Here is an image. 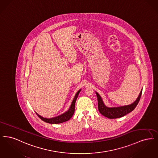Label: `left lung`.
Instances as JSON below:
<instances>
[{
  "instance_id": "left-lung-1",
  "label": "left lung",
  "mask_w": 158,
  "mask_h": 158,
  "mask_svg": "<svg viewBox=\"0 0 158 158\" xmlns=\"http://www.w3.org/2000/svg\"><path fill=\"white\" fill-rule=\"evenodd\" d=\"M142 89H142L138 97L137 98L136 100L134 102H133L130 105L120 106L117 107L106 106L105 105L100 95L98 94V92H95L97 96V99H98V110L99 113H101L102 115L110 119L120 118L126 115V114L133 111L137 105L138 104L142 95Z\"/></svg>"
}]
</instances>
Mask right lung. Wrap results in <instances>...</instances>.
I'll return each mask as SVG.
<instances>
[{"label":"right lung","instance_id":"1","mask_svg":"<svg viewBox=\"0 0 158 158\" xmlns=\"http://www.w3.org/2000/svg\"><path fill=\"white\" fill-rule=\"evenodd\" d=\"M81 89H79L76 92L75 96V97H74L72 102L70 106L68 109V111H66L65 113L61 114L60 115L54 117L53 118H44V117L38 114L35 112L36 114L38 116V117H40V119H41L42 120L45 121L47 123H50V124H60V123H62L63 122L67 121L70 120L71 118V117L73 116V115L74 114L76 101V99L77 98L78 95H79V92H81Z\"/></svg>","mask_w":158,"mask_h":158}]
</instances>
